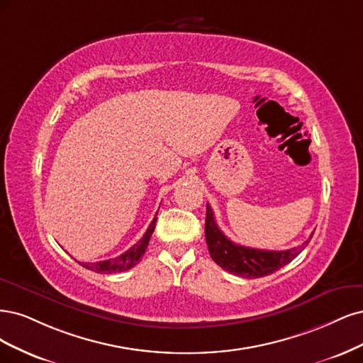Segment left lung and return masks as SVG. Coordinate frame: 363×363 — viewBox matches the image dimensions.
I'll return each instance as SVG.
<instances>
[{"label":"left lung","instance_id":"left-lung-1","mask_svg":"<svg viewBox=\"0 0 363 363\" xmlns=\"http://www.w3.org/2000/svg\"><path fill=\"white\" fill-rule=\"evenodd\" d=\"M312 235L309 237V240L303 242L300 247L282 252L245 247V245L232 242L225 233L220 230V228L216 223L213 208L209 206V203L206 205L205 238L208 244V250L211 253V258L217 265L235 276H241L245 279H256L280 270L284 265L294 259L306 244H309Z\"/></svg>","mask_w":363,"mask_h":363}]
</instances>
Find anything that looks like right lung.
I'll use <instances>...</instances> for the list:
<instances>
[{
  "instance_id": "right-lung-1",
  "label": "right lung",
  "mask_w": 363,
  "mask_h": 363,
  "mask_svg": "<svg viewBox=\"0 0 363 363\" xmlns=\"http://www.w3.org/2000/svg\"><path fill=\"white\" fill-rule=\"evenodd\" d=\"M157 225V217L152 220V223L149 225L146 233L143 235V238L137 241L131 249H128L125 253L116 256V258L107 259V261H99V262H79L87 270H91L95 273H102V274H111V273H121V272H126L131 270L133 267H135L140 259L143 258V255L147 249L149 240L152 237V232H154Z\"/></svg>"
}]
</instances>
